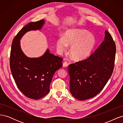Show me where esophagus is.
Instances as JSON below:
<instances>
[{"label":"esophagus","mask_w":123,"mask_h":123,"mask_svg":"<svg viewBox=\"0 0 123 123\" xmlns=\"http://www.w3.org/2000/svg\"><path fill=\"white\" fill-rule=\"evenodd\" d=\"M68 66V63L67 62H65L64 63H63V67H67Z\"/></svg>","instance_id":"esophagus-1"}]
</instances>
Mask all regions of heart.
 Masks as SVG:
<instances>
[{"label":"heart","instance_id":"b5f03b06","mask_svg":"<svg viewBox=\"0 0 123 123\" xmlns=\"http://www.w3.org/2000/svg\"><path fill=\"white\" fill-rule=\"evenodd\" d=\"M95 44V37L90 32L85 30L73 29L66 31L63 37L58 38L56 46L59 52L64 51L67 46H71V57L75 61H81L90 55Z\"/></svg>","mask_w":123,"mask_h":123}]
</instances>
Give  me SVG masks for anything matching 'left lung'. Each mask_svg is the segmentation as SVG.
<instances>
[{
    "mask_svg": "<svg viewBox=\"0 0 123 123\" xmlns=\"http://www.w3.org/2000/svg\"><path fill=\"white\" fill-rule=\"evenodd\" d=\"M116 46L105 31V39L87 59L70 64V91L75 98L84 100L94 97L105 86L112 75Z\"/></svg>",
    "mask_w": 123,
    "mask_h": 123,
    "instance_id": "8db88e82",
    "label": "left lung"
}]
</instances>
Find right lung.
<instances>
[{
  "label": "right lung",
  "mask_w": 123,
  "mask_h": 123,
  "mask_svg": "<svg viewBox=\"0 0 123 123\" xmlns=\"http://www.w3.org/2000/svg\"><path fill=\"white\" fill-rule=\"evenodd\" d=\"M43 19L25 25L15 36L12 43L10 58V69L18 88L27 97L38 99L50 91L54 74L62 67L63 59L50 53L49 49L42 56L27 57L22 51L20 40L25 33L42 28Z\"/></svg>",
  "instance_id": "add662e5"
}]
</instances>
